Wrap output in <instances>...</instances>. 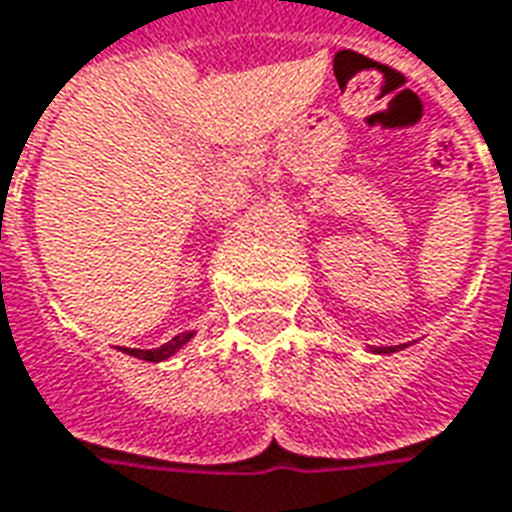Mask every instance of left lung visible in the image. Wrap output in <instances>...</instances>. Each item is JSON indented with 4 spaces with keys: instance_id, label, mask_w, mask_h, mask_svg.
<instances>
[{
    "instance_id": "obj_1",
    "label": "left lung",
    "mask_w": 512,
    "mask_h": 512,
    "mask_svg": "<svg viewBox=\"0 0 512 512\" xmlns=\"http://www.w3.org/2000/svg\"><path fill=\"white\" fill-rule=\"evenodd\" d=\"M378 354H392V351H395V348H376Z\"/></svg>"
}]
</instances>
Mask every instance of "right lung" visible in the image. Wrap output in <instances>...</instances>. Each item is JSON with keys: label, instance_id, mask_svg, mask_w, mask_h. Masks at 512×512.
I'll list each match as a JSON object with an SVG mask.
<instances>
[{"label": "right lung", "instance_id": "1", "mask_svg": "<svg viewBox=\"0 0 512 512\" xmlns=\"http://www.w3.org/2000/svg\"><path fill=\"white\" fill-rule=\"evenodd\" d=\"M189 340H191V332H183L178 334V337H172V340L161 345V348H153V351H139V348H123V351L131 356H139V359H145V362H161V359H169V356L175 354L178 348H183Z\"/></svg>", "mask_w": 512, "mask_h": 512}]
</instances>
